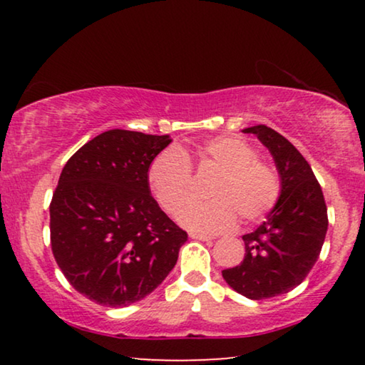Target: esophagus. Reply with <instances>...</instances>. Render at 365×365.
I'll return each instance as SVG.
<instances>
[{
	"label": "esophagus",
	"mask_w": 365,
	"mask_h": 365,
	"mask_svg": "<svg viewBox=\"0 0 365 365\" xmlns=\"http://www.w3.org/2000/svg\"><path fill=\"white\" fill-rule=\"evenodd\" d=\"M189 237L191 239H197V241H211V236L207 234H199V232H189Z\"/></svg>",
	"instance_id": "34e87169"
}]
</instances>
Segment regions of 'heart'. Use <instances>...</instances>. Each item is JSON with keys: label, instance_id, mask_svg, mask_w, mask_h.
Wrapping results in <instances>:
<instances>
[{"label": "heart", "instance_id": "b5f03b06", "mask_svg": "<svg viewBox=\"0 0 365 365\" xmlns=\"http://www.w3.org/2000/svg\"><path fill=\"white\" fill-rule=\"evenodd\" d=\"M199 169L217 171L207 187V201L183 205L192 194L189 159L176 148L159 153L148 169L153 196L169 214L179 212V222L199 232H224L242 222H257L276 207L282 179L274 164L257 158V149L239 136L221 134L199 144L194 151Z\"/></svg>", "mask_w": 365, "mask_h": 365}]
</instances>
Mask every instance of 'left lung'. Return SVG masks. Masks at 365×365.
I'll use <instances>...</instances> for the list:
<instances>
[{
	"mask_svg": "<svg viewBox=\"0 0 365 365\" xmlns=\"http://www.w3.org/2000/svg\"><path fill=\"white\" fill-rule=\"evenodd\" d=\"M256 134L271 151L282 179L276 207L256 231L244 234L246 254L222 277L234 291L254 301L286 294L299 286L321 254L327 232V206L306 158L274 129L257 124Z\"/></svg>",
	"mask_w": 365,
	"mask_h": 365,
	"instance_id": "left-lung-1",
	"label": "left lung"
}]
</instances>
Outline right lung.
Instances as JSON below:
<instances>
[{"label":"right lung","mask_w":365,"mask_h":365,"mask_svg":"<svg viewBox=\"0 0 365 365\" xmlns=\"http://www.w3.org/2000/svg\"><path fill=\"white\" fill-rule=\"evenodd\" d=\"M171 139L111 129L79 148L49 204L51 249L68 282L89 301L126 307L176 266L186 231L158 206L153 159Z\"/></svg>","instance_id":"add662e5"}]
</instances>
